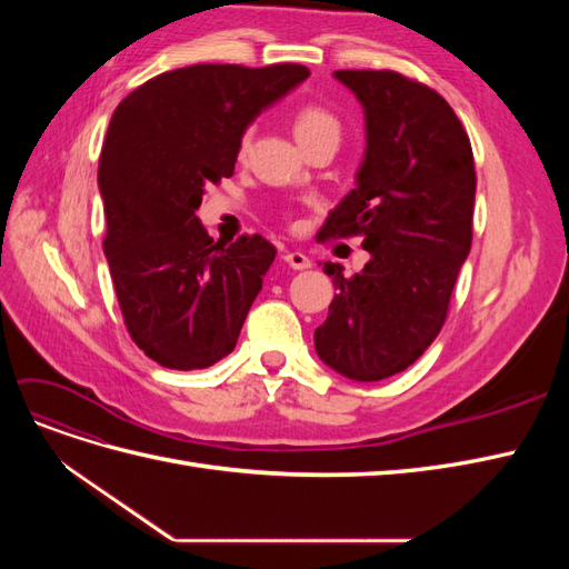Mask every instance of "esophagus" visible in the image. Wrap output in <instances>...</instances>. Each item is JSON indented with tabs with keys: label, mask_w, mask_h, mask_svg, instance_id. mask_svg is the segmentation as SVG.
<instances>
[{
	"label": "esophagus",
	"mask_w": 569,
	"mask_h": 569,
	"mask_svg": "<svg viewBox=\"0 0 569 569\" xmlns=\"http://www.w3.org/2000/svg\"><path fill=\"white\" fill-rule=\"evenodd\" d=\"M284 263L295 270H308L311 268V258H308L303 251H287Z\"/></svg>",
	"instance_id": "obj_1"
}]
</instances>
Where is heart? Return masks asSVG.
<instances>
[{
    "label": "heart",
    "instance_id": "b5f03b06",
    "mask_svg": "<svg viewBox=\"0 0 569 569\" xmlns=\"http://www.w3.org/2000/svg\"><path fill=\"white\" fill-rule=\"evenodd\" d=\"M339 130H341L339 118L332 111H327V109L316 107V104L301 107L295 116V134H297V140L301 144L318 140V137H325V134L339 137ZM249 142H251V130H247L242 134V142H239V153H244L249 149Z\"/></svg>",
    "mask_w": 569,
    "mask_h": 569
}]
</instances>
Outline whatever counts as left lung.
I'll use <instances>...</instances> for the list:
<instances>
[{"mask_svg": "<svg viewBox=\"0 0 569 569\" xmlns=\"http://www.w3.org/2000/svg\"><path fill=\"white\" fill-rule=\"evenodd\" d=\"M366 113V153L356 187L318 237L363 234L366 268L343 278L325 263L337 295L316 330L325 366L377 382L425 353L449 313L472 244L475 159L441 94L393 71H335Z\"/></svg>", "mask_w": 569, "mask_h": 569, "instance_id": "obj_1", "label": "left lung"}]
</instances>
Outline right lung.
I'll use <instances>...</instances> for the list:
<instances>
[{
    "instance_id": "add662e5",
    "label": "right lung",
    "mask_w": 569,
    "mask_h": 569,
    "mask_svg": "<svg viewBox=\"0 0 569 569\" xmlns=\"http://www.w3.org/2000/svg\"><path fill=\"white\" fill-rule=\"evenodd\" d=\"M308 76L299 63H197L113 111L99 157L104 253L128 332L159 366L201 370L234 349L278 249L261 234L213 242L197 209L234 173L253 118Z\"/></svg>"
}]
</instances>
